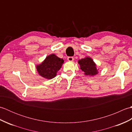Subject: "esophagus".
I'll use <instances>...</instances> for the list:
<instances>
[{"label":"esophagus","instance_id":"esophagus-1","mask_svg":"<svg viewBox=\"0 0 132 132\" xmlns=\"http://www.w3.org/2000/svg\"><path fill=\"white\" fill-rule=\"evenodd\" d=\"M74 58L72 57H69L68 58V60L69 61H70V62H72V61H74Z\"/></svg>","mask_w":132,"mask_h":132}]
</instances>
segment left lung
Masks as SVG:
<instances>
[{
	"label": "left lung",
	"instance_id": "1",
	"mask_svg": "<svg viewBox=\"0 0 132 132\" xmlns=\"http://www.w3.org/2000/svg\"><path fill=\"white\" fill-rule=\"evenodd\" d=\"M80 64V69L85 72V74L89 76H93L97 74L96 64L93 60L89 57L81 59L78 61Z\"/></svg>",
	"mask_w": 132,
	"mask_h": 132
}]
</instances>
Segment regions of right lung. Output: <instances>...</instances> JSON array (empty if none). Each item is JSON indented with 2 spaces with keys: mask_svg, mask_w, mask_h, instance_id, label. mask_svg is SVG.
<instances>
[{
  "mask_svg": "<svg viewBox=\"0 0 132 132\" xmlns=\"http://www.w3.org/2000/svg\"><path fill=\"white\" fill-rule=\"evenodd\" d=\"M63 59L58 58L55 54L47 56L43 63L37 66V70L41 77L46 79H52L56 76L63 63Z\"/></svg>",
  "mask_w": 132,
  "mask_h": 132,
  "instance_id": "add662e5",
  "label": "right lung"
}]
</instances>
